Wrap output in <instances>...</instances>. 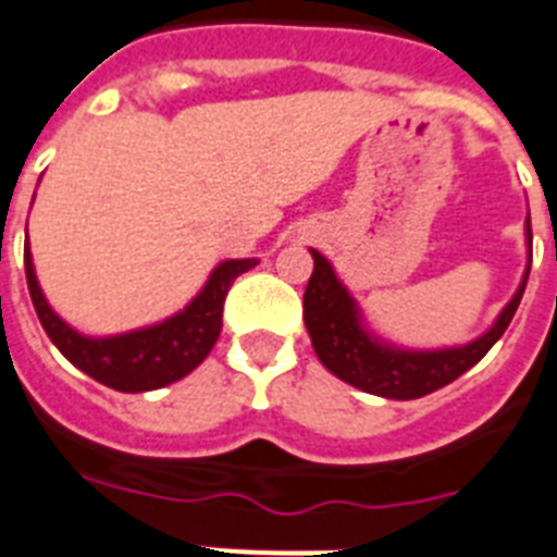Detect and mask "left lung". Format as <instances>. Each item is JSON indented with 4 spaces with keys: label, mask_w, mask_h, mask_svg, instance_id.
<instances>
[{
    "label": "left lung",
    "mask_w": 557,
    "mask_h": 557,
    "mask_svg": "<svg viewBox=\"0 0 557 557\" xmlns=\"http://www.w3.org/2000/svg\"><path fill=\"white\" fill-rule=\"evenodd\" d=\"M523 233H527L530 261H527V270H523L516 296L509 298L507 307L498 312V319L493 321V327L486 330L484 335L472 338L470 344L441 347V350L398 347V344L384 342L372 330H367L356 298L350 296V289L344 287L342 278L335 275L333 264L319 250H310L315 268H312L310 282H307L305 289V327L310 333L312 350L333 375L352 384L356 389L381 395V398L410 401V398H421V395L447 387L449 381L463 375L490 352V347L504 335V330L509 327V321L516 315L518 305H521L532 264L530 215H527Z\"/></svg>",
    "instance_id": "obj_1"
}]
</instances>
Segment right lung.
<instances>
[{"instance_id": "obj_1", "label": "right lung", "mask_w": 557, "mask_h": 557, "mask_svg": "<svg viewBox=\"0 0 557 557\" xmlns=\"http://www.w3.org/2000/svg\"><path fill=\"white\" fill-rule=\"evenodd\" d=\"M256 264H259L256 259L222 261L190 305L176 315L150 327L131 330V333L94 338L64 324L57 312L50 310L36 278L30 247H25L27 289H30V301L48 338L73 367H79L90 379L119 393H147V389L168 387L196 370L222 333V310L230 284Z\"/></svg>"}]
</instances>
